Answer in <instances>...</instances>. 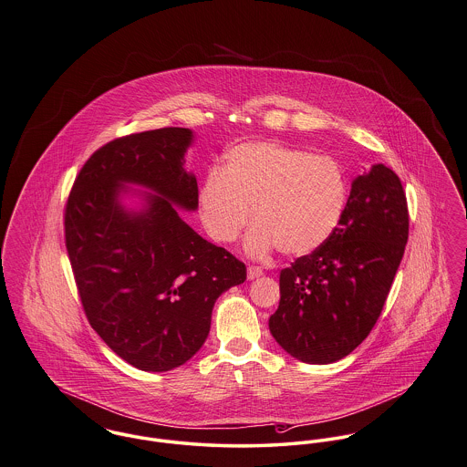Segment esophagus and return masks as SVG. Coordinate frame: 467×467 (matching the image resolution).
<instances>
[{
    "mask_svg": "<svg viewBox=\"0 0 467 467\" xmlns=\"http://www.w3.org/2000/svg\"><path fill=\"white\" fill-rule=\"evenodd\" d=\"M263 275V270L259 268V266H248L247 268V276L250 280H254V278H259Z\"/></svg>",
    "mask_w": 467,
    "mask_h": 467,
    "instance_id": "obj_1",
    "label": "esophagus"
}]
</instances>
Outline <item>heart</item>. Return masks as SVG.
I'll use <instances>...</instances> for the list:
<instances>
[{
    "label": "heart",
    "instance_id": "b5f03b06",
    "mask_svg": "<svg viewBox=\"0 0 467 467\" xmlns=\"http://www.w3.org/2000/svg\"><path fill=\"white\" fill-rule=\"evenodd\" d=\"M348 178L335 159L280 142H245L231 148L220 171L199 191V215L212 240L231 244L250 219L252 255L278 248L300 257L321 247L338 227L348 204Z\"/></svg>",
    "mask_w": 467,
    "mask_h": 467
}]
</instances>
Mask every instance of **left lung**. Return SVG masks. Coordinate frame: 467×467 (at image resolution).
I'll return each instance as SVG.
<instances>
[{
	"mask_svg": "<svg viewBox=\"0 0 467 467\" xmlns=\"http://www.w3.org/2000/svg\"><path fill=\"white\" fill-rule=\"evenodd\" d=\"M410 236L400 178L383 164L353 182L328 240L280 272L275 340L305 363H333L378 323Z\"/></svg>",
	"mask_w": 467,
	"mask_h": 467,
	"instance_id": "8db88e82",
	"label": "left lung"
}]
</instances>
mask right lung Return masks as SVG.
<instances>
[{
    "mask_svg": "<svg viewBox=\"0 0 467 467\" xmlns=\"http://www.w3.org/2000/svg\"><path fill=\"white\" fill-rule=\"evenodd\" d=\"M192 132L165 127L114 139L79 171L65 206V245L84 314L127 363L167 372L201 349L220 295L247 278L245 265L199 236L176 206L195 210V176L183 169ZM123 182L151 188L127 213Z\"/></svg>",
    "mask_w": 467,
    "mask_h": 467,
    "instance_id": "add662e5",
    "label": "right lung"
}]
</instances>
